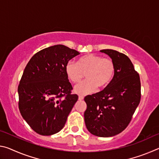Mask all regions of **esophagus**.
I'll list each match as a JSON object with an SVG mask.
<instances>
[{
  "label": "esophagus",
  "mask_w": 159,
  "mask_h": 159,
  "mask_svg": "<svg viewBox=\"0 0 159 159\" xmlns=\"http://www.w3.org/2000/svg\"><path fill=\"white\" fill-rule=\"evenodd\" d=\"M83 98H83V96L79 95V100H83Z\"/></svg>",
  "instance_id": "1"
}]
</instances>
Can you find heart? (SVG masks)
<instances>
[{"label": "heart", "instance_id": "1", "mask_svg": "<svg viewBox=\"0 0 159 159\" xmlns=\"http://www.w3.org/2000/svg\"><path fill=\"white\" fill-rule=\"evenodd\" d=\"M114 71V64L111 59L93 54L80 57L78 64L69 61L65 66L67 77L74 83H79L85 74L87 80L74 88L75 92L81 95L94 92L97 87H106L111 81Z\"/></svg>", "mask_w": 159, "mask_h": 159}]
</instances>
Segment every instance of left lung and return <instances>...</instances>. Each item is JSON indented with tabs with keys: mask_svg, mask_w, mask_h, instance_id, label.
<instances>
[{
	"mask_svg": "<svg viewBox=\"0 0 159 159\" xmlns=\"http://www.w3.org/2000/svg\"><path fill=\"white\" fill-rule=\"evenodd\" d=\"M100 52L111 57L114 75L103 90L85 97L84 119L91 134L108 138L121 133L130 122L140 102L141 83L128 56L111 49Z\"/></svg>",
	"mask_w": 159,
	"mask_h": 159,
	"instance_id": "1",
	"label": "left lung"
}]
</instances>
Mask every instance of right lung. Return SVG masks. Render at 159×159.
<instances>
[{
	"label": "right lung",
	"mask_w": 159,
	"mask_h": 159,
	"mask_svg": "<svg viewBox=\"0 0 159 159\" xmlns=\"http://www.w3.org/2000/svg\"><path fill=\"white\" fill-rule=\"evenodd\" d=\"M63 45L42 50L31 58L18 86L19 109L24 119L38 134L60 132L79 96L65 71L66 63L79 55Z\"/></svg>",
	"instance_id": "obj_1"
}]
</instances>
